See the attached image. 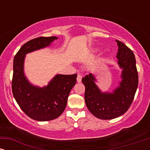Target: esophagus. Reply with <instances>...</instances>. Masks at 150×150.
Masks as SVG:
<instances>
[{
    "label": "esophagus",
    "instance_id": "esophagus-1",
    "mask_svg": "<svg viewBox=\"0 0 150 150\" xmlns=\"http://www.w3.org/2000/svg\"><path fill=\"white\" fill-rule=\"evenodd\" d=\"M82 79H83V76L81 74H79L77 76V82L78 83H81V81H82Z\"/></svg>",
    "mask_w": 150,
    "mask_h": 150
}]
</instances>
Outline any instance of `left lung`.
<instances>
[{
  "mask_svg": "<svg viewBox=\"0 0 150 150\" xmlns=\"http://www.w3.org/2000/svg\"><path fill=\"white\" fill-rule=\"evenodd\" d=\"M115 41L119 48L117 63L122 69V81L118 87L112 93L102 92L92 74L82 79L85 87L87 107L94 116L101 120H112L124 114L130 108L138 87L139 77L134 53L124 43Z\"/></svg>",
  "mask_w": 150,
  "mask_h": 150,
  "instance_id": "left-lung-1",
  "label": "left lung"
}]
</instances>
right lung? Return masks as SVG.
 Returning <instances> with one entry per match:
<instances>
[{
  "label": "right lung",
  "mask_w": 150,
  "mask_h": 150,
  "mask_svg": "<svg viewBox=\"0 0 150 150\" xmlns=\"http://www.w3.org/2000/svg\"><path fill=\"white\" fill-rule=\"evenodd\" d=\"M57 37H40L26 42L13 59L12 92L16 101L24 113L33 120L45 122L59 117L67 105L69 92L76 83V74H57L43 87L28 82L24 73L26 54L49 46Z\"/></svg>",
  "instance_id": "1"
}]
</instances>
